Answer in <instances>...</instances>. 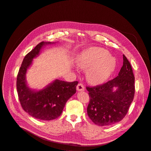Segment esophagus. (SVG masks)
Listing matches in <instances>:
<instances>
[{
  "label": "esophagus",
  "instance_id": "1",
  "mask_svg": "<svg viewBox=\"0 0 151 151\" xmlns=\"http://www.w3.org/2000/svg\"><path fill=\"white\" fill-rule=\"evenodd\" d=\"M85 90V88H84V86L82 83H78L77 86V90L78 91H83Z\"/></svg>",
  "mask_w": 151,
  "mask_h": 151
}]
</instances>
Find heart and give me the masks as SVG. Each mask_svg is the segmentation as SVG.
<instances>
[{"mask_svg": "<svg viewBox=\"0 0 151 151\" xmlns=\"http://www.w3.org/2000/svg\"><path fill=\"white\" fill-rule=\"evenodd\" d=\"M77 66L87 69V78L91 84L104 83L113 73L116 66L114 57L102 48L91 47L82 52L76 59Z\"/></svg>", "mask_w": 151, "mask_h": 151, "instance_id": "heart-1", "label": "heart"}]
</instances>
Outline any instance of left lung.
Wrapping results in <instances>:
<instances>
[{
    "mask_svg": "<svg viewBox=\"0 0 151 151\" xmlns=\"http://www.w3.org/2000/svg\"><path fill=\"white\" fill-rule=\"evenodd\" d=\"M123 60V66L116 78L101 85L87 87L90 96L87 114L97 125H111L122 120L133 100L134 77L124 55Z\"/></svg>",
    "mask_w": 151,
    "mask_h": 151,
    "instance_id": "obj_1",
    "label": "left lung"
}]
</instances>
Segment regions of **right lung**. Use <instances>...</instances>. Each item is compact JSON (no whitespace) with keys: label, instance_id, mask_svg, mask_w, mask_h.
Listing matches in <instances>:
<instances>
[{"label":"right lung","instance_id":"right-lung-1","mask_svg":"<svg viewBox=\"0 0 151 151\" xmlns=\"http://www.w3.org/2000/svg\"><path fill=\"white\" fill-rule=\"evenodd\" d=\"M52 44L53 43L42 42L28 53L17 76V92L23 109L32 117L42 120H51L60 116L67 101L76 93L78 84L77 81L68 82L55 79L40 90H32L27 86L26 75L32 60L39 56L44 46Z\"/></svg>","mask_w":151,"mask_h":151}]
</instances>
